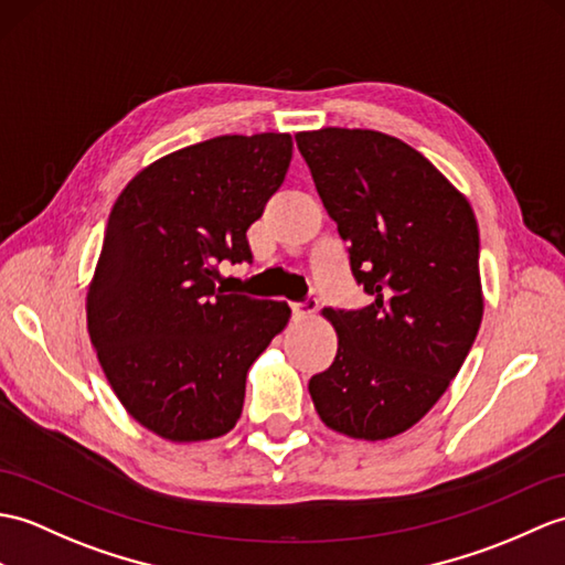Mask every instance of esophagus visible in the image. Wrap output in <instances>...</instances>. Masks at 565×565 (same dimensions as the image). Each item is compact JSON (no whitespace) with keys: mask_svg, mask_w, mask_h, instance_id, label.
Masks as SVG:
<instances>
[{"mask_svg":"<svg viewBox=\"0 0 565 565\" xmlns=\"http://www.w3.org/2000/svg\"><path fill=\"white\" fill-rule=\"evenodd\" d=\"M315 310H318V298L315 296H306L303 300H300V303H294V315L296 318H308V315H312Z\"/></svg>","mask_w":565,"mask_h":565,"instance_id":"obj_1","label":"esophagus"}]
</instances>
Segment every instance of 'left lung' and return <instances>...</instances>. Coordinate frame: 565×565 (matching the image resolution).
Listing matches in <instances>:
<instances>
[{"mask_svg":"<svg viewBox=\"0 0 565 565\" xmlns=\"http://www.w3.org/2000/svg\"><path fill=\"white\" fill-rule=\"evenodd\" d=\"M320 200L371 296L324 308L339 349L310 377L322 422L351 438L412 428L462 369L481 315L479 228L469 202L409 143L373 129L296 135Z\"/></svg>","mask_w":565,"mask_h":565,"instance_id":"1","label":"left lung"}]
</instances>
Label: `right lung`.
Returning <instances> with one entry per match:
<instances>
[{"label": "right lung", "instance_id": "1", "mask_svg": "<svg viewBox=\"0 0 565 565\" xmlns=\"http://www.w3.org/2000/svg\"><path fill=\"white\" fill-rule=\"evenodd\" d=\"M294 156L291 135H226L143 168L117 196L88 288V334L117 399L175 443L241 418L245 377L286 300L223 294L221 262H253L247 228Z\"/></svg>", "mask_w": 565, "mask_h": 565}]
</instances>
